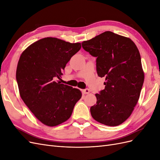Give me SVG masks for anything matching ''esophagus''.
I'll list each match as a JSON object with an SVG mask.
<instances>
[{
  "mask_svg": "<svg viewBox=\"0 0 160 160\" xmlns=\"http://www.w3.org/2000/svg\"><path fill=\"white\" fill-rule=\"evenodd\" d=\"M81 91H82V93H83V94H88V93H89V92H90V91H89V89H83Z\"/></svg>",
  "mask_w": 160,
  "mask_h": 160,
  "instance_id": "34e87169",
  "label": "esophagus"
}]
</instances>
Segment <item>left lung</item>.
Wrapping results in <instances>:
<instances>
[{
  "label": "left lung",
  "instance_id": "1",
  "mask_svg": "<svg viewBox=\"0 0 160 160\" xmlns=\"http://www.w3.org/2000/svg\"><path fill=\"white\" fill-rule=\"evenodd\" d=\"M83 49L97 57L98 75L105 77V89L96 93L90 109L93 118L108 126H117L132 115L144 81L140 53L128 37L105 31L82 42Z\"/></svg>",
  "mask_w": 160,
  "mask_h": 160
}]
</instances>
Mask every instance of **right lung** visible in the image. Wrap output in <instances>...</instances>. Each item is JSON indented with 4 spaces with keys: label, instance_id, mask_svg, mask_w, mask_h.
Returning <instances> with one entry per match:
<instances>
[{
    "label": "right lung",
    "instance_id": "1",
    "mask_svg": "<svg viewBox=\"0 0 160 160\" xmlns=\"http://www.w3.org/2000/svg\"><path fill=\"white\" fill-rule=\"evenodd\" d=\"M81 47L47 37L28 46L18 60L16 78L24 103L40 122L49 127L69 119L82 96L79 89L61 83L62 70Z\"/></svg>",
    "mask_w": 160,
    "mask_h": 160
}]
</instances>
